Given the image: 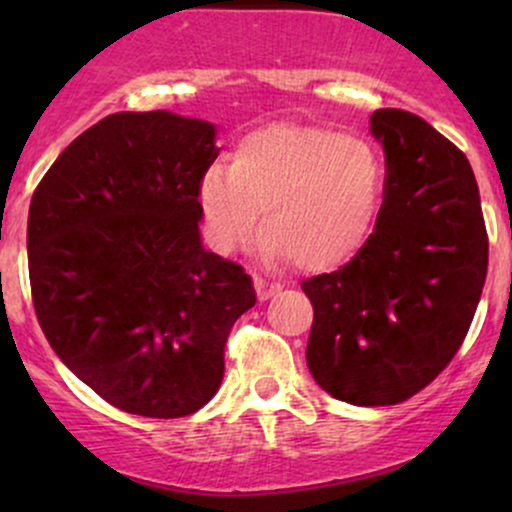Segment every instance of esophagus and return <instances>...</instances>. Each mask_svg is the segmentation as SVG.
Listing matches in <instances>:
<instances>
[{"instance_id":"esophagus-1","label":"esophagus","mask_w":512,"mask_h":512,"mask_svg":"<svg viewBox=\"0 0 512 512\" xmlns=\"http://www.w3.org/2000/svg\"><path fill=\"white\" fill-rule=\"evenodd\" d=\"M252 284H255L257 298H260V301H267V298H272L274 293L281 291V284H276V281L262 279V276H255V279H252Z\"/></svg>"}]
</instances>
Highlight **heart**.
<instances>
[{"label": "heart", "mask_w": 512, "mask_h": 512, "mask_svg": "<svg viewBox=\"0 0 512 512\" xmlns=\"http://www.w3.org/2000/svg\"><path fill=\"white\" fill-rule=\"evenodd\" d=\"M385 195V168L368 144L308 125H269L240 139L231 166L207 168L199 204L211 245L250 243L267 209L260 252L305 272L342 267L368 243Z\"/></svg>", "instance_id": "heart-1"}]
</instances>
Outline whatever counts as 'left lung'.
I'll list each match as a JSON object with an SVG mask.
<instances>
[{
	"label": "left lung",
	"instance_id": "left-lung-1",
	"mask_svg": "<svg viewBox=\"0 0 512 512\" xmlns=\"http://www.w3.org/2000/svg\"><path fill=\"white\" fill-rule=\"evenodd\" d=\"M383 144L385 199L368 243L332 274L305 279L313 303L308 368L332 397L385 407L452 361L489 267L479 187L467 156L419 115H370Z\"/></svg>",
	"mask_w": 512,
	"mask_h": 512
}]
</instances>
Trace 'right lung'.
Here are the masks:
<instances>
[{
	"label": "right lung",
	"mask_w": 512,
	"mask_h": 512,
	"mask_svg": "<svg viewBox=\"0 0 512 512\" xmlns=\"http://www.w3.org/2000/svg\"><path fill=\"white\" fill-rule=\"evenodd\" d=\"M216 127L170 110L103 117L57 156L28 209L35 315L60 361L127 414L178 419L223 380L243 267L207 252L199 180Z\"/></svg>",
	"instance_id": "right-lung-1"
}]
</instances>
